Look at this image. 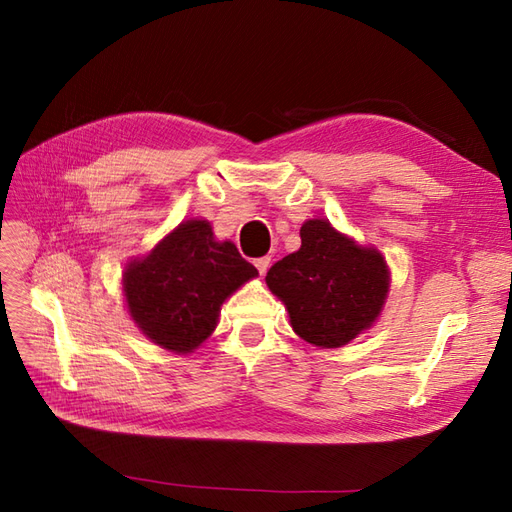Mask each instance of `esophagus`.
I'll use <instances>...</instances> for the list:
<instances>
[{
    "mask_svg": "<svg viewBox=\"0 0 512 512\" xmlns=\"http://www.w3.org/2000/svg\"><path fill=\"white\" fill-rule=\"evenodd\" d=\"M268 266H270V257H268V255H266V257H257V259H255V268L259 270V275H266Z\"/></svg>",
    "mask_w": 512,
    "mask_h": 512,
    "instance_id": "obj_1",
    "label": "esophagus"
}]
</instances>
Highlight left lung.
<instances>
[{
	"mask_svg": "<svg viewBox=\"0 0 512 512\" xmlns=\"http://www.w3.org/2000/svg\"><path fill=\"white\" fill-rule=\"evenodd\" d=\"M266 284L303 341L343 347L369 330L385 306L389 268L372 246H358L328 220L301 226V248L268 270Z\"/></svg>",
	"mask_w": 512,
	"mask_h": 512,
	"instance_id": "obj_1",
	"label": "left lung"
}]
</instances>
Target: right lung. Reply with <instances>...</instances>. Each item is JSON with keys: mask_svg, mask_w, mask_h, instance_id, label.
<instances>
[{"mask_svg": "<svg viewBox=\"0 0 512 512\" xmlns=\"http://www.w3.org/2000/svg\"><path fill=\"white\" fill-rule=\"evenodd\" d=\"M257 275L233 242H217L209 222L187 220L127 264L123 292L147 339L189 354L215 330L222 303Z\"/></svg>", "mask_w": 512, "mask_h": 512, "instance_id": "right-lung-1", "label": "right lung"}]
</instances>
